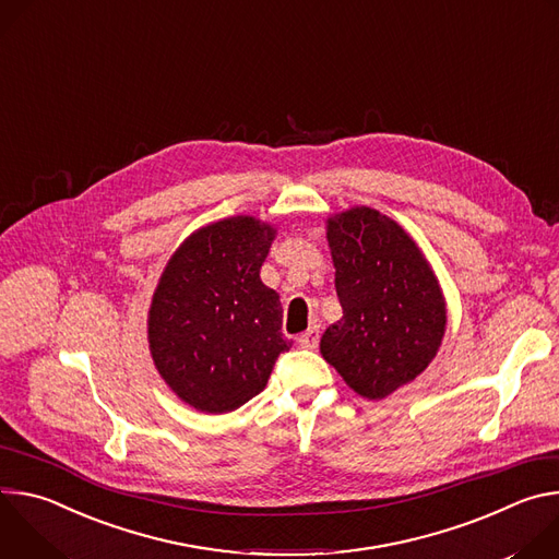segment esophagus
I'll list each match as a JSON object with an SVG mask.
<instances>
[{"mask_svg": "<svg viewBox=\"0 0 559 559\" xmlns=\"http://www.w3.org/2000/svg\"><path fill=\"white\" fill-rule=\"evenodd\" d=\"M318 341H321V332H318V328H309L298 336V345L305 349H316Z\"/></svg>", "mask_w": 559, "mask_h": 559, "instance_id": "esophagus-1", "label": "esophagus"}]
</instances>
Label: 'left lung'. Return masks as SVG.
<instances>
[{"label": "left lung", "instance_id": "1", "mask_svg": "<svg viewBox=\"0 0 559 559\" xmlns=\"http://www.w3.org/2000/svg\"><path fill=\"white\" fill-rule=\"evenodd\" d=\"M343 318L321 338L323 358L362 397L382 401L436 358L447 302L418 243L367 205L328 218Z\"/></svg>", "mask_w": 559, "mask_h": 559}]
</instances>
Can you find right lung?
I'll use <instances>...</instances> for the list:
<instances>
[{
    "instance_id": "add662e5",
    "label": "right lung",
    "mask_w": 559,
    "mask_h": 559,
    "mask_svg": "<svg viewBox=\"0 0 559 559\" xmlns=\"http://www.w3.org/2000/svg\"><path fill=\"white\" fill-rule=\"evenodd\" d=\"M276 227L229 216L192 231L170 257L147 311L156 371L203 414L234 412L267 384L292 347L283 307L261 281Z\"/></svg>"
}]
</instances>
